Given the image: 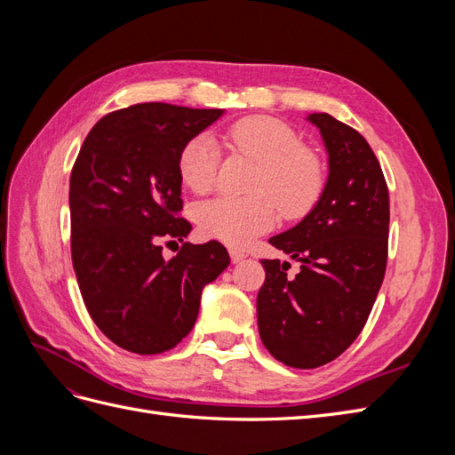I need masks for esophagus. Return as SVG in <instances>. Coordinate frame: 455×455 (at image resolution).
<instances>
[{
    "label": "esophagus",
    "instance_id": "esophagus-1",
    "mask_svg": "<svg viewBox=\"0 0 455 455\" xmlns=\"http://www.w3.org/2000/svg\"><path fill=\"white\" fill-rule=\"evenodd\" d=\"M229 256H231L233 264H239V261H243V259L246 258V254L241 252V251H237V249H229Z\"/></svg>",
    "mask_w": 455,
    "mask_h": 455
}]
</instances>
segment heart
Masks as SVG:
<instances>
[{"label":"heart","mask_w":455,"mask_h":455,"mask_svg":"<svg viewBox=\"0 0 455 455\" xmlns=\"http://www.w3.org/2000/svg\"><path fill=\"white\" fill-rule=\"evenodd\" d=\"M226 142L259 163L251 197L222 196L199 204L197 224L204 235L244 244L277 222V206L286 218L307 214L324 188V167L313 149L286 123L254 116L226 131ZM220 151L212 136L197 134L178 156V174L196 194L209 191L218 174Z\"/></svg>","instance_id":"1"}]
</instances>
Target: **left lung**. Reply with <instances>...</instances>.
Instances as JSON below:
<instances>
[{
  "instance_id": "left-lung-1",
  "label": "left lung",
  "mask_w": 455,
  "mask_h": 455,
  "mask_svg": "<svg viewBox=\"0 0 455 455\" xmlns=\"http://www.w3.org/2000/svg\"><path fill=\"white\" fill-rule=\"evenodd\" d=\"M328 151V180L315 209L269 243L299 261L261 259L256 311L266 349L286 366L319 368L363 332L387 267L389 189L361 132L328 114L307 117Z\"/></svg>"
}]
</instances>
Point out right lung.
Returning <instances> with one entry per match:
<instances>
[{"label": "right lung", "mask_w": 455, "mask_h": 455, "mask_svg": "<svg viewBox=\"0 0 455 455\" xmlns=\"http://www.w3.org/2000/svg\"><path fill=\"white\" fill-rule=\"evenodd\" d=\"M222 109L163 102L106 114L87 134L70 176L72 261L94 324L121 349L157 355L194 328L201 292L229 266L218 241L184 243L163 258L161 241H182L178 156Z\"/></svg>", "instance_id": "1"}]
</instances>
